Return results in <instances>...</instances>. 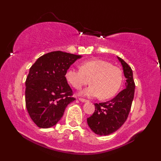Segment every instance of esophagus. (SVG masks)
<instances>
[{"label": "esophagus", "instance_id": "obj_1", "mask_svg": "<svg viewBox=\"0 0 161 161\" xmlns=\"http://www.w3.org/2000/svg\"><path fill=\"white\" fill-rule=\"evenodd\" d=\"M79 100L82 102V103H86V102H88L87 99H85L84 98H79Z\"/></svg>", "mask_w": 161, "mask_h": 161}]
</instances>
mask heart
<instances>
[{
  "mask_svg": "<svg viewBox=\"0 0 161 161\" xmlns=\"http://www.w3.org/2000/svg\"><path fill=\"white\" fill-rule=\"evenodd\" d=\"M66 80L76 90L90 83L89 87L80 94L87 97H99L103 99L113 97L120 88L122 72L120 69L106 61L94 58L85 61L80 69L70 68L66 72Z\"/></svg>",
  "mask_w": 161,
  "mask_h": 161,
  "instance_id": "heart-1",
  "label": "heart"
}]
</instances>
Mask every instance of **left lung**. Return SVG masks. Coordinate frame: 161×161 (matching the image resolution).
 <instances>
[{
	"instance_id": "8db88e82",
	"label": "left lung",
	"mask_w": 161,
	"mask_h": 161,
	"mask_svg": "<svg viewBox=\"0 0 161 161\" xmlns=\"http://www.w3.org/2000/svg\"><path fill=\"white\" fill-rule=\"evenodd\" d=\"M126 78L125 89L113 99L106 103H95V110L87 118L89 127L99 136H108L117 131L125 123L130 111L134 98L135 85L131 67L117 57Z\"/></svg>"
}]
</instances>
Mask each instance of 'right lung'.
Returning a JSON list of instances; mask_svg holds the SVG:
<instances>
[{"instance_id": "1", "label": "right lung", "mask_w": 161, "mask_h": 161, "mask_svg": "<svg viewBox=\"0 0 161 161\" xmlns=\"http://www.w3.org/2000/svg\"><path fill=\"white\" fill-rule=\"evenodd\" d=\"M81 56L57 51L40 57L30 68L25 80V107L41 128L55 125L67 106L75 98L66 80V72Z\"/></svg>"}]
</instances>
